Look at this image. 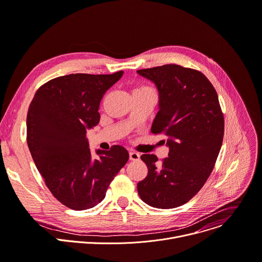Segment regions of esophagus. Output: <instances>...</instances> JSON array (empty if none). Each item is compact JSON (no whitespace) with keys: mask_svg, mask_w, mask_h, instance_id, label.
I'll list each match as a JSON object with an SVG mask.
<instances>
[{"mask_svg":"<svg viewBox=\"0 0 262 262\" xmlns=\"http://www.w3.org/2000/svg\"><path fill=\"white\" fill-rule=\"evenodd\" d=\"M139 159H140V155H139L138 152L133 151V150L129 151V160H132V161H138Z\"/></svg>","mask_w":262,"mask_h":262,"instance_id":"34e87169","label":"esophagus"}]
</instances>
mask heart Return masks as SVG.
<instances>
[{
	"label": "heart",
	"instance_id": "obj_1",
	"mask_svg": "<svg viewBox=\"0 0 262 262\" xmlns=\"http://www.w3.org/2000/svg\"><path fill=\"white\" fill-rule=\"evenodd\" d=\"M147 90H150V89H149V88H147V86L142 85V86H139V88H137L135 91H147Z\"/></svg>",
	"mask_w": 262,
	"mask_h": 262
}]
</instances>
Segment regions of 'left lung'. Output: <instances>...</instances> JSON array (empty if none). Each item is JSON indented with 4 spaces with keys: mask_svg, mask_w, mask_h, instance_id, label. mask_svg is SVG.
<instances>
[{
    "mask_svg": "<svg viewBox=\"0 0 262 262\" xmlns=\"http://www.w3.org/2000/svg\"><path fill=\"white\" fill-rule=\"evenodd\" d=\"M157 85L159 112L152 134L168 137V157L142 155L148 173L138 183L141 200L159 209L182 206L191 200L211 174L225 132L217 93L200 71L179 64L138 70Z\"/></svg>",
    "mask_w": 262,
    "mask_h": 262,
    "instance_id": "1",
    "label": "left lung"
}]
</instances>
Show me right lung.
<instances>
[{"mask_svg": "<svg viewBox=\"0 0 262 262\" xmlns=\"http://www.w3.org/2000/svg\"><path fill=\"white\" fill-rule=\"evenodd\" d=\"M123 75L70 74L42 84L27 114V143L32 159L53 196L73 210L99 204L128 151L114 145L93 158L86 130L100 120L105 92Z\"/></svg>", "mask_w": 262, "mask_h": 262, "instance_id": "obj_1", "label": "right lung"}]
</instances>
